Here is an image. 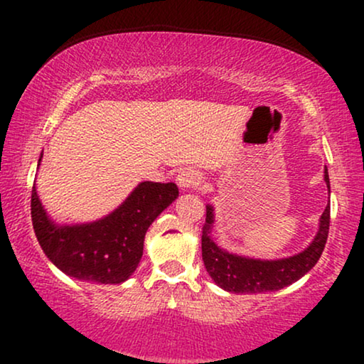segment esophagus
Masks as SVG:
<instances>
[{"label":"esophagus","instance_id":"34e87169","mask_svg":"<svg viewBox=\"0 0 364 364\" xmlns=\"http://www.w3.org/2000/svg\"><path fill=\"white\" fill-rule=\"evenodd\" d=\"M202 181L200 172L196 171V168H183L182 172H178L177 176V183L182 191H188V188L197 187Z\"/></svg>","mask_w":364,"mask_h":364}]
</instances>
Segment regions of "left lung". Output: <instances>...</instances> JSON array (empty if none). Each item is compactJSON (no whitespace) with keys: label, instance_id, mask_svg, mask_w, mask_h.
<instances>
[{"label":"left lung","instance_id":"1","mask_svg":"<svg viewBox=\"0 0 364 364\" xmlns=\"http://www.w3.org/2000/svg\"><path fill=\"white\" fill-rule=\"evenodd\" d=\"M325 182L330 192V177L326 167ZM213 223H215V213L208 203L205 225L202 228V260L215 285L232 293L277 291L305 277L320 260L330 230V203L321 213L318 232L310 245L296 255L277 258V260L237 255L218 247L212 235Z\"/></svg>","mask_w":364,"mask_h":364}]
</instances>
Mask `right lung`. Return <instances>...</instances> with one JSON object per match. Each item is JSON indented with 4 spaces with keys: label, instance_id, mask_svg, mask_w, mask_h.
<instances>
[{
    "label": "right lung",
    "instance_id": "1",
    "mask_svg": "<svg viewBox=\"0 0 364 364\" xmlns=\"http://www.w3.org/2000/svg\"><path fill=\"white\" fill-rule=\"evenodd\" d=\"M41 159L43 154L38 167ZM177 197L178 188L173 182L146 181L106 217L59 225L48 215L34 186L33 228L43 252L63 273L81 282L119 285L136 272L149 227Z\"/></svg>",
    "mask_w": 364,
    "mask_h": 364
}]
</instances>
